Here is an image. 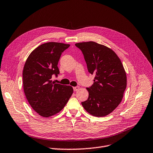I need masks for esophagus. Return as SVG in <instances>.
<instances>
[{
  "label": "esophagus",
  "instance_id": "esophagus-1",
  "mask_svg": "<svg viewBox=\"0 0 153 153\" xmlns=\"http://www.w3.org/2000/svg\"><path fill=\"white\" fill-rule=\"evenodd\" d=\"M79 86H75V87H74V91H78V90H79Z\"/></svg>",
  "mask_w": 153,
  "mask_h": 153
}]
</instances>
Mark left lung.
Listing matches in <instances>:
<instances>
[{
  "instance_id": "1",
  "label": "left lung",
  "mask_w": 153,
  "mask_h": 153,
  "mask_svg": "<svg viewBox=\"0 0 153 153\" xmlns=\"http://www.w3.org/2000/svg\"><path fill=\"white\" fill-rule=\"evenodd\" d=\"M88 71L94 75L93 84L87 88L89 96L82 102L90 114L102 117L111 113L122 100L126 88V75L114 51L94 42L77 43Z\"/></svg>"
}]
</instances>
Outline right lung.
Returning <instances> with one entry per match:
<instances>
[{
  "mask_svg": "<svg viewBox=\"0 0 153 153\" xmlns=\"http://www.w3.org/2000/svg\"><path fill=\"white\" fill-rule=\"evenodd\" d=\"M69 44L48 42L36 48L28 56L23 70L25 97L35 111L43 117L60 112L74 92L70 86L52 82L60 71L58 63Z\"/></svg>",
  "mask_w": 153,
  "mask_h": 153,
  "instance_id": "right-lung-1",
  "label": "right lung"
}]
</instances>
